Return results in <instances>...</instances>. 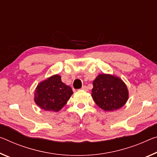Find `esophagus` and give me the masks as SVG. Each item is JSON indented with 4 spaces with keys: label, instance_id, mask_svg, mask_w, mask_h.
<instances>
[{
    "label": "esophagus",
    "instance_id": "esophagus-1",
    "mask_svg": "<svg viewBox=\"0 0 157 157\" xmlns=\"http://www.w3.org/2000/svg\"><path fill=\"white\" fill-rule=\"evenodd\" d=\"M82 89L84 91H88V88L86 86H82Z\"/></svg>",
    "mask_w": 157,
    "mask_h": 157
}]
</instances>
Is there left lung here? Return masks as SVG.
<instances>
[{
	"label": "left lung",
	"instance_id": "left-lung-1",
	"mask_svg": "<svg viewBox=\"0 0 157 157\" xmlns=\"http://www.w3.org/2000/svg\"><path fill=\"white\" fill-rule=\"evenodd\" d=\"M91 96L96 105L107 112L122 108L128 99V90L124 82L111 74H100L93 82Z\"/></svg>",
	"mask_w": 157,
	"mask_h": 157
}]
</instances>
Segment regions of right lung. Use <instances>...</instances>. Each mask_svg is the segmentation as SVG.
Instances as JSON below:
<instances>
[{"instance_id":"obj_1","label":"right lung","mask_w":157,"mask_h":157,"mask_svg":"<svg viewBox=\"0 0 157 157\" xmlns=\"http://www.w3.org/2000/svg\"><path fill=\"white\" fill-rule=\"evenodd\" d=\"M73 94L71 86L64 84L61 81V77L56 74L37 85L34 92V101L44 110L59 112Z\"/></svg>"}]
</instances>
